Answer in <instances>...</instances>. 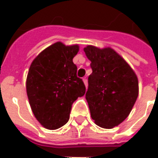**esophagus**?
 I'll return each instance as SVG.
<instances>
[{"mask_svg":"<svg viewBox=\"0 0 158 158\" xmlns=\"http://www.w3.org/2000/svg\"><path fill=\"white\" fill-rule=\"evenodd\" d=\"M83 81H84V84H85V85L87 87V86H88V81H87V79H86V77L83 78Z\"/></svg>","mask_w":158,"mask_h":158,"instance_id":"obj_1","label":"esophagus"}]
</instances>
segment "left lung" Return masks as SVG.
I'll list each match as a JSON object with an SVG mask.
<instances>
[{
    "instance_id": "left-lung-1",
    "label": "left lung",
    "mask_w": 158,
    "mask_h": 158,
    "mask_svg": "<svg viewBox=\"0 0 158 158\" xmlns=\"http://www.w3.org/2000/svg\"><path fill=\"white\" fill-rule=\"evenodd\" d=\"M91 62L85 98L90 116L96 124L113 129L129 116L139 94L135 73L111 47L93 45L84 48Z\"/></svg>"
}]
</instances>
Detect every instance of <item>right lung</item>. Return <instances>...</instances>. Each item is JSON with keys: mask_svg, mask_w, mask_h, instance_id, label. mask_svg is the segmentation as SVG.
Returning <instances> with one entry per match:
<instances>
[{"mask_svg": "<svg viewBox=\"0 0 158 158\" xmlns=\"http://www.w3.org/2000/svg\"><path fill=\"white\" fill-rule=\"evenodd\" d=\"M79 50V45L56 42L42 51L30 65L27 96L34 115L45 129L52 130L66 124L73 103L85 93L73 62Z\"/></svg>", "mask_w": 158, "mask_h": 158, "instance_id": "1", "label": "right lung"}]
</instances>
